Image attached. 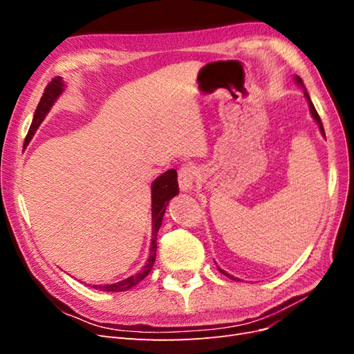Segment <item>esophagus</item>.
<instances>
[{
    "label": "esophagus",
    "instance_id": "34e87169",
    "mask_svg": "<svg viewBox=\"0 0 354 354\" xmlns=\"http://www.w3.org/2000/svg\"><path fill=\"white\" fill-rule=\"evenodd\" d=\"M196 177H198L196 167L190 165V164L181 167L178 169V185H180V189L183 190V192L190 190L192 187H194V185H195Z\"/></svg>",
    "mask_w": 354,
    "mask_h": 354
}]
</instances>
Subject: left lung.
<instances>
[{
    "label": "left lung",
    "mask_w": 354,
    "mask_h": 354,
    "mask_svg": "<svg viewBox=\"0 0 354 354\" xmlns=\"http://www.w3.org/2000/svg\"><path fill=\"white\" fill-rule=\"evenodd\" d=\"M297 82L298 84H301V87L304 88V95H306V99H307V102H308V106H310V111H312V116L315 118V121L319 124V128H320V131H322V134L325 136V130H324V125H322V121H320V116H319V113H317V111L315 109V106H313V103H312V100H310V97H308V93H307V90H306V87H304V84H303V81H301V78L299 77H297ZM223 274H226V276H229L230 279H233V276H230L229 273H226V272H223L221 269H218Z\"/></svg>",
    "instance_id": "obj_1"
}]
</instances>
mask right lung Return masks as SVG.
<instances>
[{
  "label": "right lung",
  "mask_w": 354,
  "mask_h": 354,
  "mask_svg": "<svg viewBox=\"0 0 354 354\" xmlns=\"http://www.w3.org/2000/svg\"><path fill=\"white\" fill-rule=\"evenodd\" d=\"M63 91V81L60 77L53 78L42 93V97L37 106V111L34 115V120H32V124L29 127V131L26 134L25 138V146H28V143L30 142L32 136L35 134L37 128L39 127V124L44 120L47 112L50 111L51 104L55 103V100L59 97V94ZM178 194V183H177V171L176 169H168L167 173H164L160 177H158L153 185H152V221H153V238H152V246H151V257L146 263V266L143 269L128 277L125 281L116 282V283H111V285H94L93 288L100 289V291L104 292H122V291H128L133 286H136L138 282H142L145 277L149 274V272L152 270L155 259H156V234L158 230L160 227V223H162V217L165 214L167 205L171 198H174Z\"/></svg>",
  "instance_id": "obj_1"
}]
</instances>
